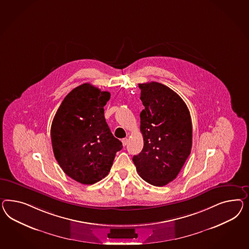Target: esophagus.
<instances>
[{
	"label": "esophagus",
	"instance_id": "obj_1",
	"mask_svg": "<svg viewBox=\"0 0 249 249\" xmlns=\"http://www.w3.org/2000/svg\"><path fill=\"white\" fill-rule=\"evenodd\" d=\"M121 142H122V145H123V146H124V147H125V146H127V145H128V139H122V141H121Z\"/></svg>",
	"mask_w": 249,
	"mask_h": 249
}]
</instances>
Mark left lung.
<instances>
[{
    "label": "left lung",
    "instance_id": "left-lung-1",
    "mask_svg": "<svg viewBox=\"0 0 249 249\" xmlns=\"http://www.w3.org/2000/svg\"><path fill=\"white\" fill-rule=\"evenodd\" d=\"M145 108L141 112L144 146L132 160L139 175L162 187L175 179L192 147V122L186 103L159 82L139 84Z\"/></svg>",
    "mask_w": 249,
    "mask_h": 249
}]
</instances>
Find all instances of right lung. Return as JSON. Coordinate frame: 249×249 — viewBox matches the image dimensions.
<instances>
[{
    "mask_svg": "<svg viewBox=\"0 0 249 249\" xmlns=\"http://www.w3.org/2000/svg\"><path fill=\"white\" fill-rule=\"evenodd\" d=\"M109 98L108 91L81 84L64 98L52 123L56 160L66 175L84 185L104 178L122 148L104 117L103 107Z\"/></svg>",
    "mask_w": 249,
    "mask_h": 249,
    "instance_id": "1",
    "label": "right lung"
}]
</instances>
